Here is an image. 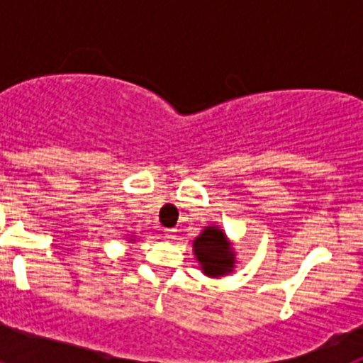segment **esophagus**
I'll return each mask as SVG.
<instances>
[{"label":"esophagus","instance_id":"1","mask_svg":"<svg viewBox=\"0 0 363 363\" xmlns=\"http://www.w3.org/2000/svg\"><path fill=\"white\" fill-rule=\"evenodd\" d=\"M176 233H178L176 229H163V236H165V238H169V240L174 238Z\"/></svg>","mask_w":363,"mask_h":363}]
</instances>
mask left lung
Here are the masks:
<instances>
[{"label":"left lung","instance_id":"8db88e82","mask_svg":"<svg viewBox=\"0 0 363 363\" xmlns=\"http://www.w3.org/2000/svg\"><path fill=\"white\" fill-rule=\"evenodd\" d=\"M194 255L207 277H221L233 269L234 256L229 249L225 234L216 227H207L194 240Z\"/></svg>","mask_w":363,"mask_h":363}]
</instances>
